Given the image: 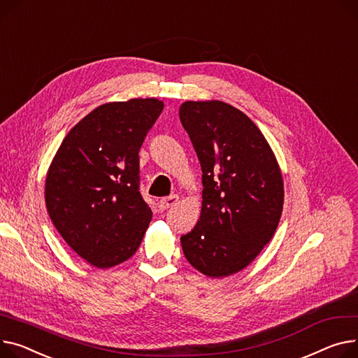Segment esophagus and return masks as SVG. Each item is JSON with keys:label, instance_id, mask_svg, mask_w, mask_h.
<instances>
[{"label": "esophagus", "instance_id": "obj_1", "mask_svg": "<svg viewBox=\"0 0 358 358\" xmlns=\"http://www.w3.org/2000/svg\"><path fill=\"white\" fill-rule=\"evenodd\" d=\"M178 201V196H170V197H165L162 200H159V208L164 211V210H169L173 206H176Z\"/></svg>", "mask_w": 358, "mask_h": 358}]
</instances>
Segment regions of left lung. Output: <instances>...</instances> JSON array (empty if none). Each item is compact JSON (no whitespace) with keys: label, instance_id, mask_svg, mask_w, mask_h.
I'll use <instances>...</instances> for the list:
<instances>
[{"label":"left lung","instance_id":"8db88e82","mask_svg":"<svg viewBox=\"0 0 358 358\" xmlns=\"http://www.w3.org/2000/svg\"><path fill=\"white\" fill-rule=\"evenodd\" d=\"M180 121L203 171L201 213L181 236L184 256L206 276L245 269L271 242L283 207V178L266 138L222 101H187Z\"/></svg>","mask_w":358,"mask_h":358}]
</instances>
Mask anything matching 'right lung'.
Returning <instances> with one entry per match:
<instances>
[{
  "instance_id": "obj_1",
  "label": "right lung",
  "mask_w": 358,
  "mask_h": 358,
  "mask_svg": "<svg viewBox=\"0 0 358 358\" xmlns=\"http://www.w3.org/2000/svg\"><path fill=\"white\" fill-rule=\"evenodd\" d=\"M162 109L155 98L98 106L69 131L49 166L47 211L64 242L92 266L128 260L150 226L138 154Z\"/></svg>"
}]
</instances>
